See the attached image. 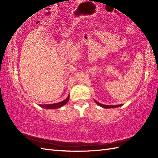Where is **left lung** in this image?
<instances>
[{
    "instance_id": "1",
    "label": "left lung",
    "mask_w": 158,
    "mask_h": 158,
    "mask_svg": "<svg viewBox=\"0 0 158 158\" xmlns=\"http://www.w3.org/2000/svg\"><path fill=\"white\" fill-rule=\"evenodd\" d=\"M98 105L100 106L104 107V108H116V107H119L120 106H122V105H102V104H100L98 102L95 101Z\"/></svg>"
}]
</instances>
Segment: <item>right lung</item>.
<instances>
[{"instance_id": "add662e5", "label": "right lung", "mask_w": 158, "mask_h": 158, "mask_svg": "<svg viewBox=\"0 0 158 158\" xmlns=\"http://www.w3.org/2000/svg\"><path fill=\"white\" fill-rule=\"evenodd\" d=\"M69 100V96L67 97V98L65 99L63 101L60 102H58V103H55V104H52V105H40L39 106L43 107V108L45 109H57V108H60V107L62 106L63 105H66V104L68 102Z\"/></svg>"}]
</instances>
